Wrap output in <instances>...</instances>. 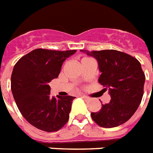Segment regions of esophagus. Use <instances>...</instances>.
I'll return each mask as SVG.
<instances>
[{
	"instance_id": "obj_1",
	"label": "esophagus",
	"mask_w": 153,
	"mask_h": 153,
	"mask_svg": "<svg viewBox=\"0 0 153 153\" xmlns=\"http://www.w3.org/2000/svg\"><path fill=\"white\" fill-rule=\"evenodd\" d=\"M80 97H81V98H83V99H84V100H85V101H89V100H90V98H89V97H88V96H85V95H80Z\"/></svg>"
}]
</instances>
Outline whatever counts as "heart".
I'll return each mask as SVG.
<instances>
[{"label": "heart", "mask_w": 153, "mask_h": 153, "mask_svg": "<svg viewBox=\"0 0 153 153\" xmlns=\"http://www.w3.org/2000/svg\"><path fill=\"white\" fill-rule=\"evenodd\" d=\"M84 59H86V58H84Z\"/></svg>", "instance_id": "1"}]
</instances>
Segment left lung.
<instances>
[{"instance_id": "left-lung-1", "label": "left lung", "mask_w": 153, "mask_h": 153, "mask_svg": "<svg viewBox=\"0 0 153 153\" xmlns=\"http://www.w3.org/2000/svg\"><path fill=\"white\" fill-rule=\"evenodd\" d=\"M94 57L101 75L98 83L108 90L111 100L102 104V108L91 113L92 120L105 128L118 127L127 122L142 102L146 76L137 59L117 50L89 51L80 50Z\"/></svg>"}]
</instances>
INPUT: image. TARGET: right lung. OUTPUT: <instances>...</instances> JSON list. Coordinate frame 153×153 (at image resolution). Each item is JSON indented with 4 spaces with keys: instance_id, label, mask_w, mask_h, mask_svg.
Wrapping results in <instances>:
<instances>
[{
    "instance_id": "add662e5",
    "label": "right lung",
    "mask_w": 153,
    "mask_h": 153,
    "mask_svg": "<svg viewBox=\"0 0 153 153\" xmlns=\"http://www.w3.org/2000/svg\"><path fill=\"white\" fill-rule=\"evenodd\" d=\"M76 51L35 49L14 66L11 77L14 99L22 117L37 129L54 132L68 122L75 97L51 98L48 83L59 76L63 62Z\"/></svg>"
}]
</instances>
